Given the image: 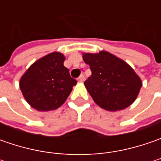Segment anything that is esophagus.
I'll return each mask as SVG.
<instances>
[{"instance_id":"34e87169","label":"esophagus","mask_w":161,"mask_h":161,"mask_svg":"<svg viewBox=\"0 0 161 161\" xmlns=\"http://www.w3.org/2000/svg\"><path fill=\"white\" fill-rule=\"evenodd\" d=\"M83 80H84V76H83V75H80V77L78 78V81H79V82H82Z\"/></svg>"}]
</instances>
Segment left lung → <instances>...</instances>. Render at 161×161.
Wrapping results in <instances>:
<instances>
[{
    "instance_id": "1",
    "label": "left lung",
    "mask_w": 161,
    "mask_h": 161,
    "mask_svg": "<svg viewBox=\"0 0 161 161\" xmlns=\"http://www.w3.org/2000/svg\"><path fill=\"white\" fill-rule=\"evenodd\" d=\"M82 57L92 72L84 85L97 106L117 111L135 101L142 82L127 63L107 51L83 53Z\"/></svg>"
}]
</instances>
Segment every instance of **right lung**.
I'll return each instance as SVG.
<instances>
[{"label":"right lung","mask_w":161,"mask_h":161,"mask_svg":"<svg viewBox=\"0 0 161 161\" xmlns=\"http://www.w3.org/2000/svg\"><path fill=\"white\" fill-rule=\"evenodd\" d=\"M65 56L53 52L29 66L19 80L22 95L31 108L51 111L60 108L71 94L76 80L64 65Z\"/></svg>","instance_id":"right-lung-1"}]
</instances>
